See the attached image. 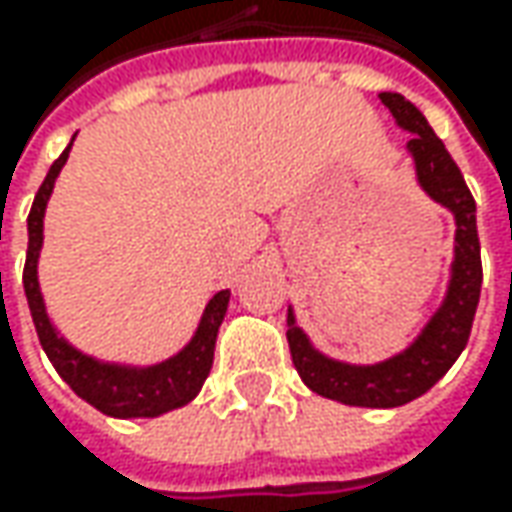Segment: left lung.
Returning a JSON list of instances; mask_svg holds the SVG:
<instances>
[{"mask_svg":"<svg viewBox=\"0 0 512 512\" xmlns=\"http://www.w3.org/2000/svg\"><path fill=\"white\" fill-rule=\"evenodd\" d=\"M396 125L413 133L407 150L416 162V179L422 190L444 205L456 219V247L450 265V285L442 307L407 350L379 364H347L319 353L302 327H296L293 310H287V344L302 382L333 402L353 407H399L427 393L453 367L470 339L473 316L482 293V247L476 230V202L464 185L462 170L444 142L433 133L422 110L402 93H379Z\"/></svg>","mask_w":512,"mask_h":512,"instance_id":"8db88e82","label":"left lung"}]
</instances>
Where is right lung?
Returning <instances> with one entry per match:
<instances>
[{
	"instance_id": "obj_1",
	"label": "right lung",
	"mask_w": 512,
	"mask_h": 512,
	"mask_svg": "<svg viewBox=\"0 0 512 512\" xmlns=\"http://www.w3.org/2000/svg\"><path fill=\"white\" fill-rule=\"evenodd\" d=\"M70 145H73V139H70ZM70 145L50 165L48 176L39 187L28 216V256H25L22 282H25V296H28L30 316L36 325V336H39L48 359L56 367V373L70 384V390L79 399H85L96 410H102L105 416H116V419H153V416H162L168 410L193 402L196 393L202 390L207 373L213 367V347H216L219 325L227 313L230 290H219L207 302L193 339L176 356H170L168 362L150 364V367H128V364L96 362L93 356H85L82 350L70 347L56 333V327L50 325L45 299L39 290V276H36L39 250H42L45 207H48L59 170L68 162Z\"/></svg>"
}]
</instances>
